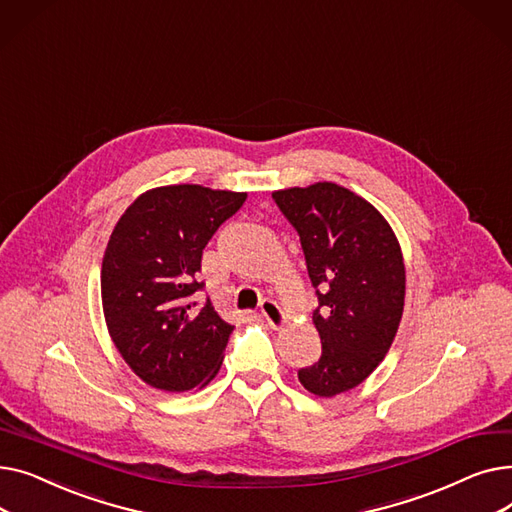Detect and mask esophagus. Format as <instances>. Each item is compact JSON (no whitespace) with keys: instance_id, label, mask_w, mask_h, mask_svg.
<instances>
[{"instance_id":"esophagus-1","label":"esophagus","mask_w":512,"mask_h":512,"mask_svg":"<svg viewBox=\"0 0 512 512\" xmlns=\"http://www.w3.org/2000/svg\"><path fill=\"white\" fill-rule=\"evenodd\" d=\"M259 313H261V317H263L272 328H280V326L284 324V313H282V309L278 307V303L272 301V299H263V301H261Z\"/></svg>"}]
</instances>
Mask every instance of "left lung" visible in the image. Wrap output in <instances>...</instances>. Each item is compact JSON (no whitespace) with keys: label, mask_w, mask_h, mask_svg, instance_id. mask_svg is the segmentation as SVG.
Segmentation results:
<instances>
[{"label":"left lung","mask_w":512,"mask_h":512,"mask_svg":"<svg viewBox=\"0 0 512 512\" xmlns=\"http://www.w3.org/2000/svg\"><path fill=\"white\" fill-rule=\"evenodd\" d=\"M301 238L319 307L317 363L299 369L317 396L359 386L378 367L405 307V263L382 213L344 186L317 182L272 195Z\"/></svg>","instance_id":"1"}]
</instances>
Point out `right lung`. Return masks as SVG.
Masks as SVG:
<instances>
[{"instance_id":"obj_1","label":"right lung","mask_w":512,"mask_h":512,"mask_svg":"<svg viewBox=\"0 0 512 512\" xmlns=\"http://www.w3.org/2000/svg\"><path fill=\"white\" fill-rule=\"evenodd\" d=\"M247 193L199 184L141 195L116 224L101 267L107 330L130 369L166 392L193 390L220 371L232 324L197 301L207 242Z\"/></svg>"}]
</instances>
